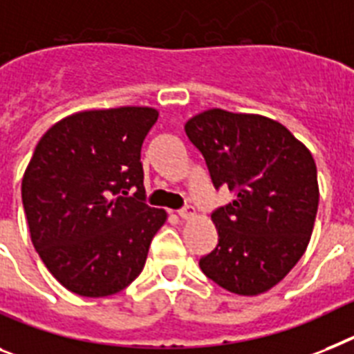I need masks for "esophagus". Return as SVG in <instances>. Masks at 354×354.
<instances>
[{"label": "esophagus", "instance_id": "34e87169", "mask_svg": "<svg viewBox=\"0 0 354 354\" xmlns=\"http://www.w3.org/2000/svg\"><path fill=\"white\" fill-rule=\"evenodd\" d=\"M178 216H180L182 219H192L196 216L194 207H185V209L178 210Z\"/></svg>", "mask_w": 354, "mask_h": 354}]
</instances>
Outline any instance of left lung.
<instances>
[{
  "instance_id": "left-lung-1",
  "label": "left lung",
  "mask_w": 354,
  "mask_h": 354,
  "mask_svg": "<svg viewBox=\"0 0 354 354\" xmlns=\"http://www.w3.org/2000/svg\"><path fill=\"white\" fill-rule=\"evenodd\" d=\"M185 133L205 156L216 189L236 192L212 214L218 245L201 272L236 295L268 292L308 248L319 209L317 165L283 124L263 115L212 108Z\"/></svg>"
}]
</instances>
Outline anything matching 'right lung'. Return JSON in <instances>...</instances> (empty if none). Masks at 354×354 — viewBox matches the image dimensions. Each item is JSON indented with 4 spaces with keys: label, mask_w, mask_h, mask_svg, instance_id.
Returning a JSON list of instances; mask_svg holds the SVG:
<instances>
[{
    "label": "right lung",
    "mask_w": 354,
    "mask_h": 354,
    "mask_svg": "<svg viewBox=\"0 0 354 354\" xmlns=\"http://www.w3.org/2000/svg\"><path fill=\"white\" fill-rule=\"evenodd\" d=\"M156 120L147 106L88 109L55 122L35 145L21 182L32 245L75 295L129 286L167 221L144 201L140 149Z\"/></svg>",
    "instance_id": "right-lung-1"
}]
</instances>
